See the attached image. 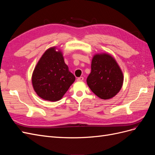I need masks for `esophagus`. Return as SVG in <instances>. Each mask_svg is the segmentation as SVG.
<instances>
[{
	"mask_svg": "<svg viewBox=\"0 0 155 155\" xmlns=\"http://www.w3.org/2000/svg\"><path fill=\"white\" fill-rule=\"evenodd\" d=\"M83 79H84V78L83 77H79L77 79V81H83Z\"/></svg>",
	"mask_w": 155,
	"mask_h": 155,
	"instance_id": "obj_1",
	"label": "esophagus"
}]
</instances>
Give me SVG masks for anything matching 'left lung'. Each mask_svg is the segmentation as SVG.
I'll list each match as a JSON object with an SVG mask.
<instances>
[{
	"label": "left lung",
	"mask_w": 155,
	"mask_h": 155,
	"mask_svg": "<svg viewBox=\"0 0 155 155\" xmlns=\"http://www.w3.org/2000/svg\"><path fill=\"white\" fill-rule=\"evenodd\" d=\"M88 87L102 100H109L121 90L124 83L122 71L112 56L107 53L93 56L91 72L87 79Z\"/></svg>",
	"instance_id": "left-lung-1"
}]
</instances>
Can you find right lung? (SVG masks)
<instances>
[{"mask_svg": "<svg viewBox=\"0 0 155 155\" xmlns=\"http://www.w3.org/2000/svg\"><path fill=\"white\" fill-rule=\"evenodd\" d=\"M76 78L65 64L63 52L55 46L46 50L37 62L31 76L32 86L41 98L60 100Z\"/></svg>", "mask_w": 155, "mask_h": 155, "instance_id": "add662e5", "label": "right lung"}]
</instances>
